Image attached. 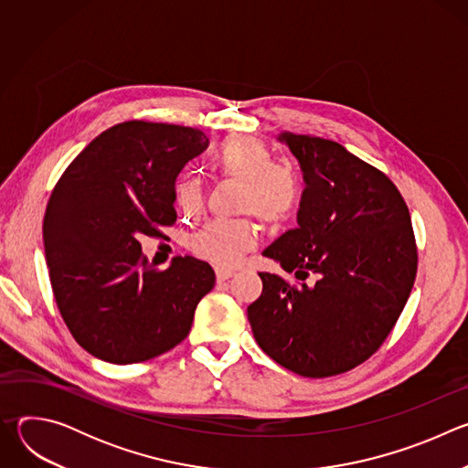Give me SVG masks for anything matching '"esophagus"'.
I'll use <instances>...</instances> for the list:
<instances>
[{
	"instance_id": "1",
	"label": "esophagus",
	"mask_w": 468,
	"mask_h": 468,
	"mask_svg": "<svg viewBox=\"0 0 468 468\" xmlns=\"http://www.w3.org/2000/svg\"><path fill=\"white\" fill-rule=\"evenodd\" d=\"M233 274H235L233 271H226V269H217V280H218V282H226V280H229V278H231Z\"/></svg>"
}]
</instances>
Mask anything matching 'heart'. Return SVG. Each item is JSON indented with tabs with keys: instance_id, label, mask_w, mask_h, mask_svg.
Listing matches in <instances>:
<instances>
[{
	"instance_id": "b5f03b06",
	"label": "heart",
	"mask_w": 468,
	"mask_h": 468,
	"mask_svg": "<svg viewBox=\"0 0 468 468\" xmlns=\"http://www.w3.org/2000/svg\"><path fill=\"white\" fill-rule=\"evenodd\" d=\"M211 163L220 172L242 181L240 207L251 211L266 224L285 220L300 199V183L292 168L274 163L272 152L250 137H229L211 154ZM177 206L183 211L197 207L199 185L192 177H181L176 185ZM257 244V228L248 218L213 220L190 239L192 251L231 269L242 255Z\"/></svg>"
}]
</instances>
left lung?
Here are the masks:
<instances>
[{"label": "left lung", "mask_w": 468, "mask_h": 468, "mask_svg": "<svg viewBox=\"0 0 468 468\" xmlns=\"http://www.w3.org/2000/svg\"><path fill=\"white\" fill-rule=\"evenodd\" d=\"M278 141L298 159L305 190L298 228L262 255L296 280L259 272L261 296L248 320L261 350L307 378L346 372L387 339L410 298L417 248L410 209L392 181L320 137L283 131Z\"/></svg>", "instance_id": "obj_1"}]
</instances>
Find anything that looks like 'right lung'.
<instances>
[{
  "instance_id": "add662e5",
  "label": "right lung",
  "mask_w": 468,
  "mask_h": 468,
  "mask_svg": "<svg viewBox=\"0 0 468 468\" xmlns=\"http://www.w3.org/2000/svg\"><path fill=\"white\" fill-rule=\"evenodd\" d=\"M207 144L199 129L123 122L98 135L55 185L42 228L49 282L90 356L141 363L188 335L215 271L190 255L157 271L139 239L176 222V177Z\"/></svg>"
}]
</instances>
